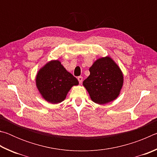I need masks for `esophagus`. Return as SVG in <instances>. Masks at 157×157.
Here are the masks:
<instances>
[{
	"label": "esophagus",
	"mask_w": 157,
	"mask_h": 157,
	"mask_svg": "<svg viewBox=\"0 0 157 157\" xmlns=\"http://www.w3.org/2000/svg\"><path fill=\"white\" fill-rule=\"evenodd\" d=\"M78 81H79V84H82V80H83V78H82V76H79L78 78Z\"/></svg>",
	"instance_id": "obj_1"
}]
</instances>
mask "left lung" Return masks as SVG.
<instances>
[{"mask_svg":"<svg viewBox=\"0 0 157 157\" xmlns=\"http://www.w3.org/2000/svg\"><path fill=\"white\" fill-rule=\"evenodd\" d=\"M89 71L90 75L84 80L83 86L93 102L104 105L118 97L123 85V74L110 57L95 61Z\"/></svg>","mask_w":157,"mask_h":157,"instance_id":"1","label":"left lung"}]
</instances>
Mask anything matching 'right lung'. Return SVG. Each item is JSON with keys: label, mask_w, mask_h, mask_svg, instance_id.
<instances>
[{"label": "right lung", "mask_w": 157, "mask_h": 157, "mask_svg": "<svg viewBox=\"0 0 157 157\" xmlns=\"http://www.w3.org/2000/svg\"><path fill=\"white\" fill-rule=\"evenodd\" d=\"M79 82L68 72L59 60H51L39 69L36 76V86L44 100L57 104L65 100L70 89Z\"/></svg>", "instance_id": "right-lung-1"}]
</instances>
